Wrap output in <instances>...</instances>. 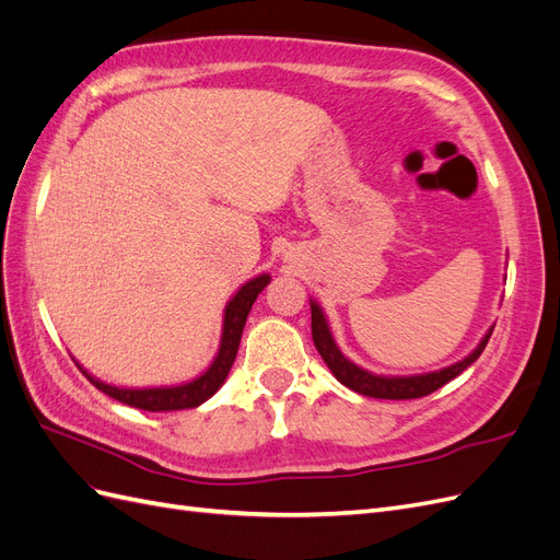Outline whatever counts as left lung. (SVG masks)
<instances>
[{
	"label": "left lung",
	"instance_id": "1",
	"mask_svg": "<svg viewBox=\"0 0 560 560\" xmlns=\"http://www.w3.org/2000/svg\"><path fill=\"white\" fill-rule=\"evenodd\" d=\"M311 329H313V343L322 354V360L327 362L336 381L354 389V393H360L364 397H374V399H418L434 393V389L446 385L455 376H460L469 364L477 362L488 343L490 334H493V327H490L483 334L479 346L474 348L467 358H463L460 362H455L451 366L430 371V374H416V376H383V374H374V371L369 369H362L360 364H354L352 360L346 358L341 348H338L334 341V334L325 311H322L319 303L313 299H311Z\"/></svg>",
	"mask_w": 560,
	"mask_h": 560
}]
</instances>
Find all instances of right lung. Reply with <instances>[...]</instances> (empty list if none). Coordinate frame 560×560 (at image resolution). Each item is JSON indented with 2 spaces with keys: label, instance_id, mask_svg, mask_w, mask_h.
I'll use <instances>...</instances> for the list:
<instances>
[{
  "label": "right lung",
  "instance_id": "right-lung-1",
  "mask_svg": "<svg viewBox=\"0 0 560 560\" xmlns=\"http://www.w3.org/2000/svg\"><path fill=\"white\" fill-rule=\"evenodd\" d=\"M270 282L268 273H261L257 278L247 280L238 292H235L226 308H224V322H222V338H219V350L214 354V360L210 366L202 371L200 376H196L189 383H179V385H163V387H116L112 383H105L89 374L74 358V364L79 371L86 376L97 389H103L105 395L112 399L135 406V409L142 411H182V409H196L202 401H208L219 387L224 385L229 371L235 362V354H238L241 346V336L245 329L247 315L252 311V303L257 301V296L264 292V287Z\"/></svg>",
  "mask_w": 560,
  "mask_h": 560
}]
</instances>
